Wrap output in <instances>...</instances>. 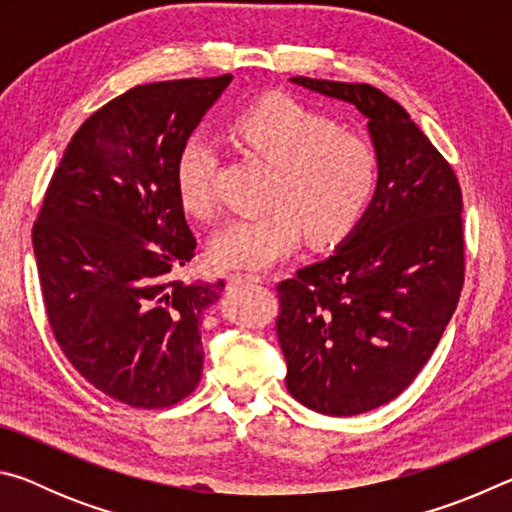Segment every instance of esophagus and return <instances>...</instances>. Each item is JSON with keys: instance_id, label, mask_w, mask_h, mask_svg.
Segmentation results:
<instances>
[{"instance_id": "34e87169", "label": "esophagus", "mask_w": 512, "mask_h": 512, "mask_svg": "<svg viewBox=\"0 0 512 512\" xmlns=\"http://www.w3.org/2000/svg\"><path fill=\"white\" fill-rule=\"evenodd\" d=\"M228 284H230V289L244 287V284H262V277L250 275V273H232V275H228Z\"/></svg>"}]
</instances>
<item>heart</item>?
Here are the masks:
<instances>
[{
  "mask_svg": "<svg viewBox=\"0 0 512 512\" xmlns=\"http://www.w3.org/2000/svg\"><path fill=\"white\" fill-rule=\"evenodd\" d=\"M232 135L275 173L257 216H239L212 235L210 257L221 268L262 271L287 257L305 232L309 244L343 239L366 212L377 185L375 149L359 135L336 131L329 117L289 97H266L232 119ZM216 149L203 135L187 140L176 164L185 210L210 216Z\"/></svg>",
  "mask_w": 512,
  "mask_h": 512,
  "instance_id": "obj_1",
  "label": "heart"
}]
</instances>
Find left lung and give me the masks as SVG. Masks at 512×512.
<instances>
[{
    "label": "left lung",
    "mask_w": 512,
    "mask_h": 512,
    "mask_svg": "<svg viewBox=\"0 0 512 512\" xmlns=\"http://www.w3.org/2000/svg\"><path fill=\"white\" fill-rule=\"evenodd\" d=\"M289 81L357 108L377 155L359 223L323 262L277 284L289 393L348 418L395 400L436 350L463 289V198L452 167L384 92Z\"/></svg>",
    "instance_id": "8db88e82"
}]
</instances>
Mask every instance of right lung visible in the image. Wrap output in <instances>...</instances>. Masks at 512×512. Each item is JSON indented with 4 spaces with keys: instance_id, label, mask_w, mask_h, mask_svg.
<instances>
[{
    "instance_id": "obj_1",
    "label": "right lung",
    "mask_w": 512,
    "mask_h": 512,
    "mask_svg": "<svg viewBox=\"0 0 512 512\" xmlns=\"http://www.w3.org/2000/svg\"><path fill=\"white\" fill-rule=\"evenodd\" d=\"M232 81L137 85L67 144L33 225L42 298L65 357L101 393L160 409L203 372L198 325L223 280H178L196 253L176 189L189 137Z\"/></svg>"
}]
</instances>
